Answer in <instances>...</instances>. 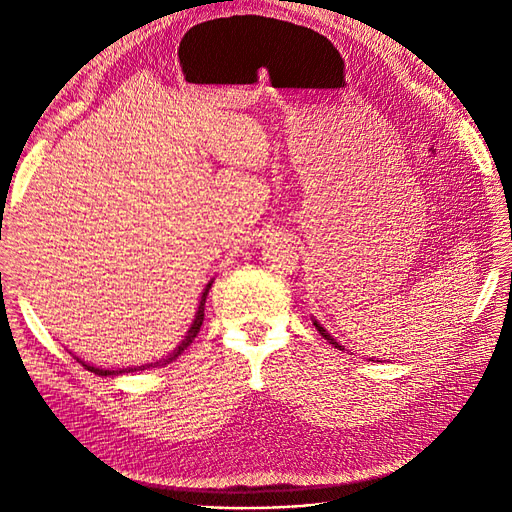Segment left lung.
<instances>
[{
  "instance_id": "left-lung-1",
  "label": "left lung",
  "mask_w": 512,
  "mask_h": 512,
  "mask_svg": "<svg viewBox=\"0 0 512 512\" xmlns=\"http://www.w3.org/2000/svg\"><path fill=\"white\" fill-rule=\"evenodd\" d=\"M312 322H314V327L318 329V333H320V335H322L324 339H327V342H329V344H333V346H335V348H339V350H344V346H342V344H339V342H337V339H335V337H333V335H331V333H329L327 329H324V327H322V324H320V322H318L316 318H312Z\"/></svg>"
}]
</instances>
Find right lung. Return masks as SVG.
<instances>
[{
	"mask_svg": "<svg viewBox=\"0 0 512 512\" xmlns=\"http://www.w3.org/2000/svg\"><path fill=\"white\" fill-rule=\"evenodd\" d=\"M211 284H213V280L205 286V290H203V294H200V301H198V309H196V314H194V320H192V324H190V329H188V333H185V337L181 339L179 342V346L173 350V352H168L164 359H160V361H156V363H145V365H134V367H126V369H102V367H94V365H89V363H85V361H81L79 356H76V361H81L89 371H94V374H98V376H119V374H130V371H136V369H147V367H156V365H166V363H170V361H175L177 356L188 348L192 342H194V337L198 335V331H200V327H203V318H205V301H207V294H209V288H211Z\"/></svg>",
	"mask_w": 512,
	"mask_h": 512,
	"instance_id": "1",
	"label": "right lung"
}]
</instances>
